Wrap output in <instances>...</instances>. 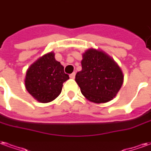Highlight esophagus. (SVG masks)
I'll use <instances>...</instances> for the list:
<instances>
[{"label": "esophagus", "instance_id": "esophagus-1", "mask_svg": "<svg viewBox=\"0 0 151 151\" xmlns=\"http://www.w3.org/2000/svg\"><path fill=\"white\" fill-rule=\"evenodd\" d=\"M75 76H76V73L75 72H73V73H71L70 75V78H71V79H75Z\"/></svg>", "mask_w": 151, "mask_h": 151}]
</instances>
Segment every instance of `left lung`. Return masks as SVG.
Returning a JSON list of instances; mask_svg holds the SVG:
<instances>
[{
    "instance_id": "1",
    "label": "left lung",
    "mask_w": 151,
    "mask_h": 151,
    "mask_svg": "<svg viewBox=\"0 0 151 151\" xmlns=\"http://www.w3.org/2000/svg\"><path fill=\"white\" fill-rule=\"evenodd\" d=\"M82 71L76 81L85 97L94 103H105L116 96L123 83V75L113 59L102 51L89 49L83 55Z\"/></svg>"
}]
</instances>
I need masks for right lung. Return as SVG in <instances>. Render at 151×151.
I'll return each instance as SVG.
<instances>
[{"mask_svg": "<svg viewBox=\"0 0 151 151\" xmlns=\"http://www.w3.org/2000/svg\"><path fill=\"white\" fill-rule=\"evenodd\" d=\"M69 79L64 68L50 52L38 59L26 72V90L42 103L50 102L61 93L63 83Z\"/></svg>", "mask_w": 151, "mask_h": 151, "instance_id": "1", "label": "right lung"}]
</instances>
